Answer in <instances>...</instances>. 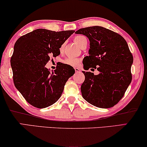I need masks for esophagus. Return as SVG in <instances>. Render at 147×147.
I'll list each match as a JSON object with an SVG mask.
<instances>
[{
    "label": "esophagus",
    "instance_id": "34e87169",
    "mask_svg": "<svg viewBox=\"0 0 147 147\" xmlns=\"http://www.w3.org/2000/svg\"><path fill=\"white\" fill-rule=\"evenodd\" d=\"M75 71H76V72H79V71H80V69H79V68H78V67H76L75 68Z\"/></svg>",
    "mask_w": 147,
    "mask_h": 147
}]
</instances>
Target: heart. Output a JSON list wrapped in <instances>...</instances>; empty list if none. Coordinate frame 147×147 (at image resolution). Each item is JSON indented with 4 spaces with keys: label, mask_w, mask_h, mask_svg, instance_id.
I'll return each instance as SVG.
<instances>
[{
    "label": "heart",
    "mask_w": 147,
    "mask_h": 147,
    "mask_svg": "<svg viewBox=\"0 0 147 147\" xmlns=\"http://www.w3.org/2000/svg\"><path fill=\"white\" fill-rule=\"evenodd\" d=\"M86 40V38L82 35H77L74 38V41L75 43L80 47V45L83 43V42ZM64 49V45H62L59 47V51L62 52ZM81 60L79 58L76 57H67L63 61V63L67 65L72 66V67H77L80 64Z\"/></svg>",
    "instance_id": "1"
}]
</instances>
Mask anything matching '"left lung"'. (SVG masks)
Instances as JSON below:
<instances>
[{"label":"left lung","instance_id":"8db88e82","mask_svg":"<svg viewBox=\"0 0 147 147\" xmlns=\"http://www.w3.org/2000/svg\"><path fill=\"white\" fill-rule=\"evenodd\" d=\"M76 33L86 35L90 40L89 56L84 58L91 66L87 69L93 67L100 71L94 75L82 71L85 76L81 86L82 96L96 107H113L122 99L132 81L133 57L126 40L100 26L82 28Z\"/></svg>","mask_w":147,"mask_h":147}]
</instances>
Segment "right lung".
<instances>
[{
	"label": "right lung",
	"instance_id": "add662e5",
	"mask_svg": "<svg viewBox=\"0 0 147 147\" xmlns=\"http://www.w3.org/2000/svg\"><path fill=\"white\" fill-rule=\"evenodd\" d=\"M74 31L38 29L21 36L11 59L13 82L28 103L43 108L59 100L67 80L75 73L71 66L60 63L50 71L45 65L60 54L59 47Z\"/></svg>",
	"mask_w": 147,
	"mask_h": 147
}]
</instances>
